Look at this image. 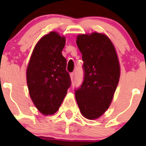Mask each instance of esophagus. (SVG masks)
Segmentation results:
<instances>
[{
    "label": "esophagus",
    "instance_id": "obj_1",
    "mask_svg": "<svg viewBox=\"0 0 146 146\" xmlns=\"http://www.w3.org/2000/svg\"><path fill=\"white\" fill-rule=\"evenodd\" d=\"M74 72H72V73H70V77H71V79H72V81H73V80H74Z\"/></svg>",
    "mask_w": 146,
    "mask_h": 146
}]
</instances>
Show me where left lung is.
<instances>
[{"instance_id": "8db88e82", "label": "left lung", "mask_w": 146, "mask_h": 146, "mask_svg": "<svg viewBox=\"0 0 146 146\" xmlns=\"http://www.w3.org/2000/svg\"><path fill=\"white\" fill-rule=\"evenodd\" d=\"M76 42L84 62V77L74 90L75 98L82 115L94 120L104 114L111 103L119 80V63L114 46L105 35H79Z\"/></svg>"}]
</instances>
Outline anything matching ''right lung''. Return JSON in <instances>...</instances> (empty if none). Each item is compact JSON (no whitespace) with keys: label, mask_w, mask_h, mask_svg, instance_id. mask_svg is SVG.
<instances>
[{"label":"right lung","mask_w":146,"mask_h":146,"mask_svg":"<svg viewBox=\"0 0 146 146\" xmlns=\"http://www.w3.org/2000/svg\"><path fill=\"white\" fill-rule=\"evenodd\" d=\"M66 39L55 32L36 44L27 69V83L35 106L44 115L58 111L71 86L66 59L62 55Z\"/></svg>","instance_id":"1"}]
</instances>
